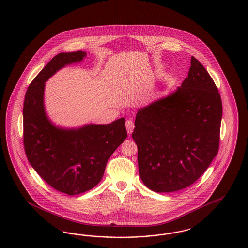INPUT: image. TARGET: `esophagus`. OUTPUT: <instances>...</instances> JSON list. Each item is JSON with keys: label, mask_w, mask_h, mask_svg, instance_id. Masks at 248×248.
Returning a JSON list of instances; mask_svg holds the SVG:
<instances>
[{"label": "esophagus", "mask_w": 248, "mask_h": 248, "mask_svg": "<svg viewBox=\"0 0 248 248\" xmlns=\"http://www.w3.org/2000/svg\"><path fill=\"white\" fill-rule=\"evenodd\" d=\"M125 126H126L127 133H128L129 135H131V134L133 133L134 127H135L133 121H132V120H127V121H126V123H125Z\"/></svg>", "instance_id": "esophagus-1"}]
</instances>
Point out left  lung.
<instances>
[{"instance_id":"left-lung-1","label":"left lung","mask_w":248,"mask_h":248,"mask_svg":"<svg viewBox=\"0 0 248 248\" xmlns=\"http://www.w3.org/2000/svg\"><path fill=\"white\" fill-rule=\"evenodd\" d=\"M221 116L218 89L192 56L181 87L137 112L132 137L144 185L170 193L194 184L218 153Z\"/></svg>"}]
</instances>
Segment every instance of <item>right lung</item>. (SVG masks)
<instances>
[{
  "label": "right lung",
  "mask_w": 248,
  "mask_h": 248,
  "mask_svg": "<svg viewBox=\"0 0 248 248\" xmlns=\"http://www.w3.org/2000/svg\"><path fill=\"white\" fill-rule=\"evenodd\" d=\"M87 52H61L31 82L23 108L24 146L31 166L51 187L70 196L95 187L107 161L125 140V120L77 128L56 125L44 104L45 83L57 71L86 58Z\"/></svg>",
  "instance_id": "obj_1"
}]
</instances>
